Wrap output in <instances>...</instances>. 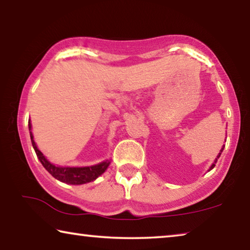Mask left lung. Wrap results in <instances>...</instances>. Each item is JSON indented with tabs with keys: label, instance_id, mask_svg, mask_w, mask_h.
Segmentation results:
<instances>
[{
	"label": "left lung",
	"instance_id": "obj_1",
	"mask_svg": "<svg viewBox=\"0 0 250 250\" xmlns=\"http://www.w3.org/2000/svg\"><path fill=\"white\" fill-rule=\"evenodd\" d=\"M223 150H224V147H223V149L221 150V152H219V154L217 155V159L219 158V156H221V154H222V152H223ZM217 159H216V160H215V162H214L213 164H211V167H210V170H211V168H213V167H215V163H216V162H217Z\"/></svg>",
	"mask_w": 250,
	"mask_h": 250
}]
</instances>
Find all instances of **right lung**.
Returning a JSON list of instances; mask_svg holds the SVG:
<instances>
[{"label":"right lung","mask_w":250,"mask_h":250,"mask_svg":"<svg viewBox=\"0 0 250 250\" xmlns=\"http://www.w3.org/2000/svg\"><path fill=\"white\" fill-rule=\"evenodd\" d=\"M31 128H32L31 124H29L28 121V129L31 130ZM29 135H31V140H32L34 150H35L37 158H39V160L41 161V163L43 164V167L55 177V179L64 182V183L74 184V185L88 183V182L94 181L99 175L103 174V173L107 170V167L110 164L109 161H105V162L97 164V166H94V167H55L54 164H52L49 161L46 160L44 154L37 149L35 141L33 140L32 132H29Z\"/></svg>","instance_id":"right-lung-1"}]
</instances>
